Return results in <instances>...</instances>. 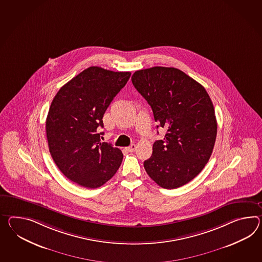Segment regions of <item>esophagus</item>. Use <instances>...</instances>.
<instances>
[{
    "label": "esophagus",
    "mask_w": 262,
    "mask_h": 262,
    "mask_svg": "<svg viewBox=\"0 0 262 262\" xmlns=\"http://www.w3.org/2000/svg\"><path fill=\"white\" fill-rule=\"evenodd\" d=\"M126 149L128 150V152H134V151H135V149H136V145L133 144V145H130L129 147H127Z\"/></svg>",
    "instance_id": "obj_1"
}]
</instances>
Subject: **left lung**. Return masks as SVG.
I'll return each mask as SVG.
<instances>
[{
  "mask_svg": "<svg viewBox=\"0 0 262 262\" xmlns=\"http://www.w3.org/2000/svg\"><path fill=\"white\" fill-rule=\"evenodd\" d=\"M135 89L151 107L158 127L166 129L156 140L152 155L144 162L148 176L163 188L187 184L210 158L217 136V120L204 86L173 67L136 71Z\"/></svg>",
  "mask_w": 262,
  "mask_h": 262,
  "instance_id": "left-lung-1",
  "label": "left lung"
}]
</instances>
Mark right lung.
Returning <instances> with one entry per match:
<instances>
[{
  "label": "right lung",
  "mask_w": 262,
  "mask_h": 262,
  "mask_svg": "<svg viewBox=\"0 0 262 262\" xmlns=\"http://www.w3.org/2000/svg\"><path fill=\"white\" fill-rule=\"evenodd\" d=\"M130 75L92 66L63 85L52 101L46 118L49 151L59 170L77 185L97 188L121 165V150L101 143L97 129Z\"/></svg>",
  "instance_id": "right-lung-1"
}]
</instances>
